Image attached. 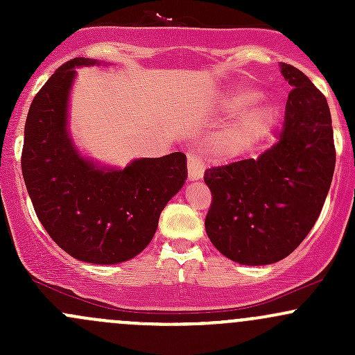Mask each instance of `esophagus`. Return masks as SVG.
Here are the masks:
<instances>
[{
    "mask_svg": "<svg viewBox=\"0 0 355 355\" xmlns=\"http://www.w3.org/2000/svg\"><path fill=\"white\" fill-rule=\"evenodd\" d=\"M187 171H189V180H199V178H202V173H204L202 163H200L199 156L192 155V153L187 157Z\"/></svg>",
    "mask_w": 355,
    "mask_h": 355,
    "instance_id": "obj_1",
    "label": "esophagus"
}]
</instances>
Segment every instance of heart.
I'll list each match as a JSON object with an SVG mask.
<instances>
[{"mask_svg": "<svg viewBox=\"0 0 355 355\" xmlns=\"http://www.w3.org/2000/svg\"><path fill=\"white\" fill-rule=\"evenodd\" d=\"M259 99V92L256 89L249 87H241L232 91L230 94L225 99V105L230 111H241L248 107L249 110L242 111L220 135H218L216 146L221 151L227 153H239L244 151V149L250 148L252 144L259 142L261 139L266 137L268 134H271L275 127L278 123V118H280V108L275 101H266L263 103L254 102ZM254 106L252 107V105Z\"/></svg>", "mask_w": 355, "mask_h": 355, "instance_id": "obj_1", "label": "heart"}]
</instances>
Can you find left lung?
<instances>
[{
  "label": "left lung",
  "mask_w": 355,
  "mask_h": 355,
  "mask_svg": "<svg viewBox=\"0 0 355 355\" xmlns=\"http://www.w3.org/2000/svg\"><path fill=\"white\" fill-rule=\"evenodd\" d=\"M292 85L278 142L257 159L207 168L206 234L228 259L271 264L292 254L316 223L335 171L327 98L299 68L282 63Z\"/></svg>",
  "instance_id": "obj_1"
}]
</instances>
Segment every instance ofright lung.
<instances>
[{"label":"right lung","instance_id":"obj_1","mask_svg":"<svg viewBox=\"0 0 355 355\" xmlns=\"http://www.w3.org/2000/svg\"><path fill=\"white\" fill-rule=\"evenodd\" d=\"M73 58L32 99L24 130L22 173L35 214L49 237L84 263L132 259L155 237L166 202L187 178V157H142L123 170L99 168L78 155L67 128Z\"/></svg>","mask_w":355,"mask_h":355}]
</instances>
